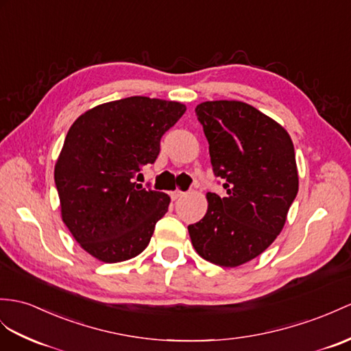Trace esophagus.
I'll list each match as a JSON object with an SVG mask.
<instances>
[{
    "label": "esophagus",
    "mask_w": 351,
    "mask_h": 351,
    "mask_svg": "<svg viewBox=\"0 0 351 351\" xmlns=\"http://www.w3.org/2000/svg\"><path fill=\"white\" fill-rule=\"evenodd\" d=\"M184 195V192H182V191H174V192H171V199L173 201H176V199H178V198H182V196Z\"/></svg>",
    "instance_id": "obj_1"
}]
</instances>
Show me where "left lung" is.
Instances as JSON below:
<instances>
[{"label":"left lung","mask_w":351,"mask_h":351,"mask_svg":"<svg viewBox=\"0 0 351 351\" xmlns=\"http://www.w3.org/2000/svg\"><path fill=\"white\" fill-rule=\"evenodd\" d=\"M195 113L225 196L208 192L207 213L187 229L201 258L234 268L267 250L285 226L298 193L293 143L241 101H207Z\"/></svg>","instance_id":"8db88e82"}]
</instances>
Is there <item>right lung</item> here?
I'll return each instance as SVG.
<instances>
[{
	"label": "right lung",
	"mask_w": 351,
	"mask_h": 351,
	"mask_svg": "<svg viewBox=\"0 0 351 351\" xmlns=\"http://www.w3.org/2000/svg\"><path fill=\"white\" fill-rule=\"evenodd\" d=\"M180 102L130 97L82 114L68 131L55 167L62 220L93 258L116 263L150 243L169 196L136 184L155 164L160 138L183 116Z\"/></svg>",
	"instance_id": "1"
}]
</instances>
